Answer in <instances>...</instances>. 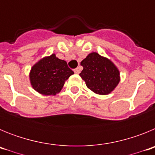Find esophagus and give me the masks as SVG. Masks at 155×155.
<instances>
[{
  "label": "esophagus",
  "instance_id": "esophagus-1",
  "mask_svg": "<svg viewBox=\"0 0 155 155\" xmlns=\"http://www.w3.org/2000/svg\"><path fill=\"white\" fill-rule=\"evenodd\" d=\"M74 73L77 74H78L79 73H80V70H79V68H76V69H74Z\"/></svg>",
  "mask_w": 155,
  "mask_h": 155
}]
</instances>
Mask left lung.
<instances>
[{
  "label": "left lung",
  "instance_id": "8db88e82",
  "mask_svg": "<svg viewBox=\"0 0 155 155\" xmlns=\"http://www.w3.org/2000/svg\"><path fill=\"white\" fill-rule=\"evenodd\" d=\"M83 67L80 76L93 92L108 94L118 85L120 74L118 68L110 60L93 52L81 62Z\"/></svg>",
  "mask_w": 155,
  "mask_h": 155
}]
</instances>
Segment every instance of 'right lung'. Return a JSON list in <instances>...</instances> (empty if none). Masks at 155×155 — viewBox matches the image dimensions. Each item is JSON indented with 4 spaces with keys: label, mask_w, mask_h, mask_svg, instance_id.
<instances>
[{
    "label": "right lung",
    "mask_w": 155,
    "mask_h": 155,
    "mask_svg": "<svg viewBox=\"0 0 155 155\" xmlns=\"http://www.w3.org/2000/svg\"><path fill=\"white\" fill-rule=\"evenodd\" d=\"M74 71L65 61L53 53L39 60L32 66L29 73L31 87L43 95H55L61 91L64 83Z\"/></svg>",
    "instance_id": "right-lung-1"
}]
</instances>
